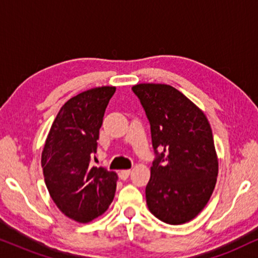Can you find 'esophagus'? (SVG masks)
I'll return each mask as SVG.
<instances>
[{"label": "esophagus", "mask_w": 258, "mask_h": 258, "mask_svg": "<svg viewBox=\"0 0 258 258\" xmlns=\"http://www.w3.org/2000/svg\"><path fill=\"white\" fill-rule=\"evenodd\" d=\"M130 174H131V170H122L119 172V177H120V179L126 180L127 178L130 177Z\"/></svg>", "instance_id": "1"}]
</instances>
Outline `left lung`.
<instances>
[{
	"label": "left lung",
	"instance_id": "1",
	"mask_svg": "<svg viewBox=\"0 0 258 258\" xmlns=\"http://www.w3.org/2000/svg\"><path fill=\"white\" fill-rule=\"evenodd\" d=\"M132 89L146 112L157 154L145 190L147 208L161 222L184 224L205 208L217 181L211 126L172 86L139 84Z\"/></svg>",
	"mask_w": 258,
	"mask_h": 258
}]
</instances>
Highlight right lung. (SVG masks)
<instances>
[{
	"label": "right lung",
	"mask_w": 258,
	"mask_h": 258,
	"mask_svg": "<svg viewBox=\"0 0 258 258\" xmlns=\"http://www.w3.org/2000/svg\"><path fill=\"white\" fill-rule=\"evenodd\" d=\"M115 87L102 86L75 95L57 113L44 143L41 165L51 199L64 216L88 223L114 198L118 174L91 166L99 130Z\"/></svg>",
	"instance_id": "1"
}]
</instances>
